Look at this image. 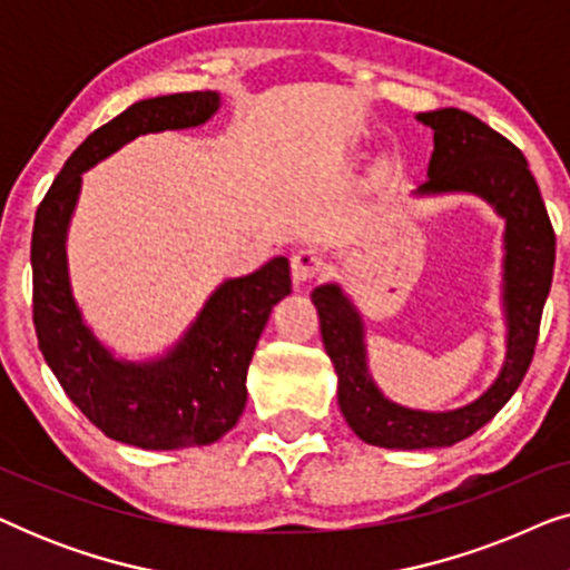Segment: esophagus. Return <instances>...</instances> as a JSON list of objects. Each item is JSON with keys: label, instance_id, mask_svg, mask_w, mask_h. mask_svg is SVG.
<instances>
[{"label": "esophagus", "instance_id": "esophagus-1", "mask_svg": "<svg viewBox=\"0 0 570 570\" xmlns=\"http://www.w3.org/2000/svg\"><path fill=\"white\" fill-rule=\"evenodd\" d=\"M291 269H293V277L298 279V283H303V279L322 275L326 269V259L316 252V248H301V252L293 254Z\"/></svg>", "mask_w": 570, "mask_h": 570}]
</instances>
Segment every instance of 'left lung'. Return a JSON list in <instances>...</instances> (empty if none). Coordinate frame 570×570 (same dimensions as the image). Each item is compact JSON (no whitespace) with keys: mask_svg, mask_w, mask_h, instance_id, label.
<instances>
[{"mask_svg":"<svg viewBox=\"0 0 570 570\" xmlns=\"http://www.w3.org/2000/svg\"><path fill=\"white\" fill-rule=\"evenodd\" d=\"M433 129V155L423 194L472 191L505 217V318L509 353L495 384L454 412H417L389 402L365 368L363 326L337 285L316 287L311 301L322 340L340 379V410L357 439L384 449L451 446L480 431L511 400L527 376L540 334L556 264V230L529 163L517 145L478 116L439 108L417 116Z\"/></svg>","mask_w":570,"mask_h":570,"instance_id":"left-lung-1","label":"left lung"}]
</instances>
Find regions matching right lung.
Instances as JSON below:
<instances>
[{"label": "right lung", "mask_w": 570, "mask_h": 570, "mask_svg": "<svg viewBox=\"0 0 570 570\" xmlns=\"http://www.w3.org/2000/svg\"><path fill=\"white\" fill-rule=\"evenodd\" d=\"M217 104L215 90H199L129 106L69 155L36 209L30 264L38 347L82 415L108 439L129 446L166 451L223 439L246 407V371L272 306L291 293L285 256L254 275L228 279L170 355L142 365L114 361L75 306L65 236L82 170L147 131L205 124Z\"/></svg>", "instance_id": "add662e5"}]
</instances>
